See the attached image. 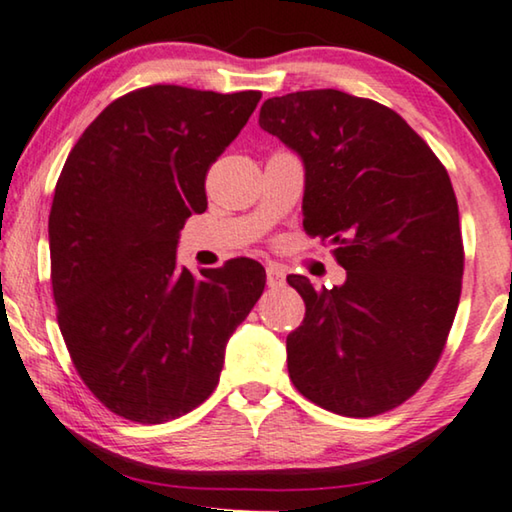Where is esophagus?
<instances>
[{"instance_id": "esophagus-1", "label": "esophagus", "mask_w": 512, "mask_h": 512, "mask_svg": "<svg viewBox=\"0 0 512 512\" xmlns=\"http://www.w3.org/2000/svg\"><path fill=\"white\" fill-rule=\"evenodd\" d=\"M266 282H269V287H282L285 285V271L278 264H269L266 266Z\"/></svg>"}]
</instances>
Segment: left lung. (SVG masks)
I'll use <instances>...</instances> for the list:
<instances>
[{
    "mask_svg": "<svg viewBox=\"0 0 512 512\" xmlns=\"http://www.w3.org/2000/svg\"><path fill=\"white\" fill-rule=\"evenodd\" d=\"M262 131L301 158L303 227L335 246L347 280L315 289L287 335L294 386L340 416L384 414L437 365L462 289V234L446 167L398 112L338 89L276 96Z\"/></svg>",
    "mask_w": 512,
    "mask_h": 512,
    "instance_id": "1",
    "label": "left lung"
}]
</instances>
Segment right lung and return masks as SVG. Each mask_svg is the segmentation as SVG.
<instances>
[{
	"label": "right lung",
	"mask_w": 512,
	"mask_h": 512,
	"mask_svg": "<svg viewBox=\"0 0 512 512\" xmlns=\"http://www.w3.org/2000/svg\"><path fill=\"white\" fill-rule=\"evenodd\" d=\"M259 91L154 85L117 98L75 144L48 220L59 329L89 391L135 423H165L218 384L225 347L264 292L255 259L195 278L177 264L204 179Z\"/></svg>",
	"instance_id": "1"
}]
</instances>
